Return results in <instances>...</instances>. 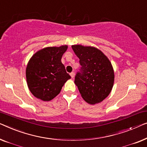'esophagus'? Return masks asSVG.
Here are the masks:
<instances>
[{
    "label": "esophagus",
    "mask_w": 147,
    "mask_h": 147,
    "mask_svg": "<svg viewBox=\"0 0 147 147\" xmlns=\"http://www.w3.org/2000/svg\"><path fill=\"white\" fill-rule=\"evenodd\" d=\"M70 75H71V76L72 78H74V72H72V73H70Z\"/></svg>",
    "instance_id": "obj_1"
}]
</instances>
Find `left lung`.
<instances>
[{
  "mask_svg": "<svg viewBox=\"0 0 147 147\" xmlns=\"http://www.w3.org/2000/svg\"><path fill=\"white\" fill-rule=\"evenodd\" d=\"M79 59L81 72L75 76L74 83L82 98L88 104L99 103L112 90L115 73L112 64L100 50L94 47L72 45Z\"/></svg>",
  "mask_w": 147,
  "mask_h": 147,
  "instance_id": "obj_1",
  "label": "left lung"
}]
</instances>
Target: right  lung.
I'll list each match as a JSON object with an SVG mask.
<instances>
[{"label": "right lung", "instance_id": "1", "mask_svg": "<svg viewBox=\"0 0 147 147\" xmlns=\"http://www.w3.org/2000/svg\"><path fill=\"white\" fill-rule=\"evenodd\" d=\"M67 45L49 47L37 51L26 68L28 87L36 98L50 101L60 93L64 84L71 78L61 63Z\"/></svg>", "mask_w": 147, "mask_h": 147}]
</instances>
